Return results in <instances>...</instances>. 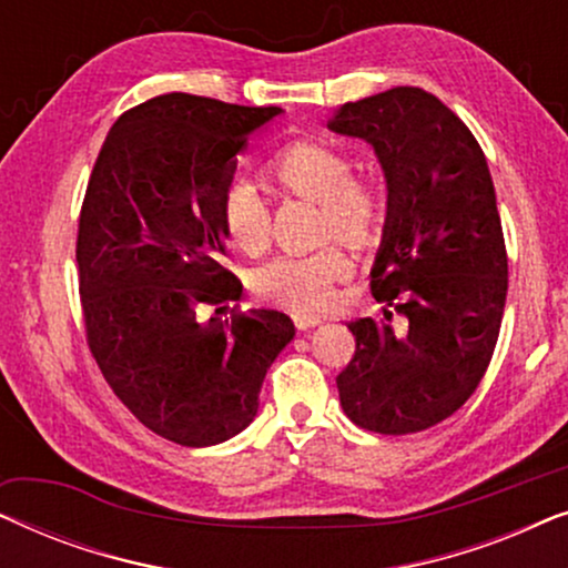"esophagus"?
<instances>
[{
	"mask_svg": "<svg viewBox=\"0 0 568 568\" xmlns=\"http://www.w3.org/2000/svg\"><path fill=\"white\" fill-rule=\"evenodd\" d=\"M292 323H294V328H297V331H307V328H315V325H321L323 317L305 315V313H294L292 315Z\"/></svg>",
	"mask_w": 568,
	"mask_h": 568,
	"instance_id": "1",
	"label": "esophagus"
}]
</instances>
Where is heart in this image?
I'll use <instances>...</instances> for the list:
<instances>
[{
    "mask_svg": "<svg viewBox=\"0 0 568 568\" xmlns=\"http://www.w3.org/2000/svg\"><path fill=\"white\" fill-rule=\"evenodd\" d=\"M261 181L276 199L317 204L315 243L321 251L278 258L258 271L255 290L292 313L328 305L333 284L352 274L354 263L338 245L377 253L395 214V191L383 170L354 175L352 154L323 142H292L261 165ZM220 227L232 247L258 258L271 245V209L247 183H235L220 201Z\"/></svg>",
    "mask_w": 568,
    "mask_h": 568,
    "instance_id": "obj_1",
    "label": "heart"
}]
</instances>
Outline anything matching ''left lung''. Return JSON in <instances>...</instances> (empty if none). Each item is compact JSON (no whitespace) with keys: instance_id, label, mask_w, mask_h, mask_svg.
Returning a JSON list of instances; mask_svg holds the SVG:
<instances>
[{"instance_id":"1","label":"left lung","mask_w":568,"mask_h":568,"mask_svg":"<svg viewBox=\"0 0 568 568\" xmlns=\"http://www.w3.org/2000/svg\"><path fill=\"white\" fill-rule=\"evenodd\" d=\"M328 129L375 146L395 191L369 274L383 315L348 323L341 406L367 432H424L476 393L499 341L507 245L491 173L470 129L422 88L346 103Z\"/></svg>"}]
</instances>
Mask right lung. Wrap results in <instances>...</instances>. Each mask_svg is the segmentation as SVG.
<instances>
[{
	"label": "right lung",
	"mask_w": 568,
	"mask_h": 568,
	"mask_svg": "<svg viewBox=\"0 0 568 568\" xmlns=\"http://www.w3.org/2000/svg\"><path fill=\"white\" fill-rule=\"evenodd\" d=\"M282 108L170 92L108 131L84 191L77 271L84 336L119 400L160 437L209 447L253 422L294 325L278 310L222 318L240 278L222 266L220 201L235 154ZM199 306H214L201 322Z\"/></svg>",
	"instance_id": "add662e5"
}]
</instances>
